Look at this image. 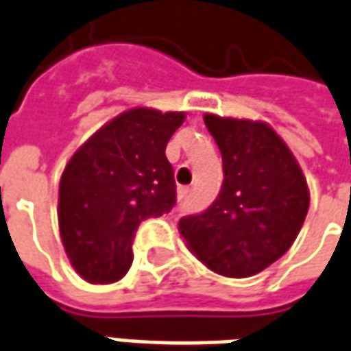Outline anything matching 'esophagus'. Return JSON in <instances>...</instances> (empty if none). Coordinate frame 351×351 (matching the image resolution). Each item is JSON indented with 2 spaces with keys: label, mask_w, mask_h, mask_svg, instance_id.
I'll return each mask as SVG.
<instances>
[{
  "label": "esophagus",
  "mask_w": 351,
  "mask_h": 351,
  "mask_svg": "<svg viewBox=\"0 0 351 351\" xmlns=\"http://www.w3.org/2000/svg\"><path fill=\"white\" fill-rule=\"evenodd\" d=\"M189 195L191 189H187V187H180V189H178V200H180V202H185V200L189 199Z\"/></svg>",
  "instance_id": "esophagus-1"
}]
</instances>
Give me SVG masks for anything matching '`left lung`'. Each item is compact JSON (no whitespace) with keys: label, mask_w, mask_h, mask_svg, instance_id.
<instances>
[{"label":"left lung","mask_w":351,"mask_h":351,"mask_svg":"<svg viewBox=\"0 0 351 351\" xmlns=\"http://www.w3.org/2000/svg\"><path fill=\"white\" fill-rule=\"evenodd\" d=\"M223 160L212 206L180 219L189 252L226 277H250L287 252L308 216L309 187L296 156L267 122L204 114Z\"/></svg>","instance_id":"8db88e82"}]
</instances>
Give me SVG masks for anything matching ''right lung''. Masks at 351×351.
<instances>
[{"mask_svg":"<svg viewBox=\"0 0 351 351\" xmlns=\"http://www.w3.org/2000/svg\"><path fill=\"white\" fill-rule=\"evenodd\" d=\"M185 112L134 106L82 143L59 183V233L70 265L84 281L122 279L134 260L139 223L176 204L166 145Z\"/></svg>","mask_w":351,"mask_h":351,"instance_id":"add662e5","label":"right lung"}]
</instances>
